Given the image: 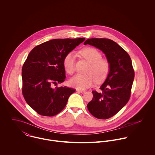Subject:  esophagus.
<instances>
[{"mask_svg": "<svg viewBox=\"0 0 155 155\" xmlns=\"http://www.w3.org/2000/svg\"><path fill=\"white\" fill-rule=\"evenodd\" d=\"M79 92H81V93H82V94H84V93H85V92H86V91L85 90H84V89H79V90H78Z\"/></svg>", "mask_w": 155, "mask_h": 155, "instance_id": "esophagus-1", "label": "esophagus"}]
</instances>
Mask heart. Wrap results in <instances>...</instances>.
<instances>
[{
    "instance_id": "b5f03b06",
    "label": "heart",
    "mask_w": 155,
    "mask_h": 155,
    "mask_svg": "<svg viewBox=\"0 0 155 155\" xmlns=\"http://www.w3.org/2000/svg\"><path fill=\"white\" fill-rule=\"evenodd\" d=\"M80 55L90 63L87 70V74H78L70 80V84L79 89L88 88L95 82H101L108 76L110 64L106 58H103L101 54L95 48H85L79 51ZM64 67L69 74L75 70V56L73 52H69L63 60Z\"/></svg>"
}]
</instances>
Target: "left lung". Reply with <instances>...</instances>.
I'll return each mask as SVG.
<instances>
[{
  "label": "left lung",
  "instance_id": "left-lung-1",
  "mask_svg": "<svg viewBox=\"0 0 155 155\" xmlns=\"http://www.w3.org/2000/svg\"><path fill=\"white\" fill-rule=\"evenodd\" d=\"M101 50L110 64V70L100 87L101 92L92 91L93 98L87 107L95 117L110 118L120 110L130 100L134 71L128 54L116 42L108 39L92 38L84 45Z\"/></svg>",
  "mask_w": 155,
  "mask_h": 155
}]
</instances>
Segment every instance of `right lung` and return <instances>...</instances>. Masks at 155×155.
Segmentation results:
<instances>
[{
    "label": "right lung",
    "instance_id": "add662e5",
    "mask_svg": "<svg viewBox=\"0 0 155 155\" xmlns=\"http://www.w3.org/2000/svg\"><path fill=\"white\" fill-rule=\"evenodd\" d=\"M85 39H55L38 45L29 53L22 66V94L27 103L38 114L52 116L66 106L75 89L53 86L66 79L65 56Z\"/></svg>",
    "mask_w": 155,
    "mask_h": 155
}]
</instances>
